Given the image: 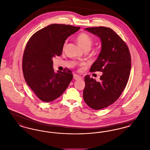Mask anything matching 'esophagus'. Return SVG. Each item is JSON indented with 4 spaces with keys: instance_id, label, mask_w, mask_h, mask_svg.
<instances>
[{
    "instance_id": "esophagus-1",
    "label": "esophagus",
    "mask_w": 150,
    "mask_h": 150,
    "mask_svg": "<svg viewBox=\"0 0 150 150\" xmlns=\"http://www.w3.org/2000/svg\"><path fill=\"white\" fill-rule=\"evenodd\" d=\"M82 78L80 76H79L78 75H77V74H74V79H75V80H78V79H81Z\"/></svg>"
}]
</instances>
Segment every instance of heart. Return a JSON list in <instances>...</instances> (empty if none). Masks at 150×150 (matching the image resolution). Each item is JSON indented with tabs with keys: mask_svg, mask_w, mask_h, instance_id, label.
I'll return each instance as SVG.
<instances>
[{
	"mask_svg": "<svg viewBox=\"0 0 150 150\" xmlns=\"http://www.w3.org/2000/svg\"><path fill=\"white\" fill-rule=\"evenodd\" d=\"M76 41L79 47L83 50L89 48L93 44L92 39L86 33H81L76 38Z\"/></svg>",
	"mask_w": 150,
	"mask_h": 150,
	"instance_id": "1",
	"label": "heart"
}]
</instances>
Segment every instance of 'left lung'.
Returning a JSON list of instances; mask_svg holds the SVG:
<instances>
[{"label":"left lung","mask_w":150,"mask_h":150,"mask_svg":"<svg viewBox=\"0 0 150 150\" xmlns=\"http://www.w3.org/2000/svg\"><path fill=\"white\" fill-rule=\"evenodd\" d=\"M99 37L102 48L90 71L103 72L100 81L85 76L83 98L87 105L94 110L107 107L117 100L128 81L131 57L128 47L113 30L103 26L86 28Z\"/></svg>","instance_id":"left-lung-1"}]
</instances>
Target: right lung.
Listing matches in <instances>:
<instances>
[{
  "instance_id": "right-lung-1",
  "label": "right lung",
  "mask_w": 150,
  "mask_h": 150,
  "mask_svg": "<svg viewBox=\"0 0 150 150\" xmlns=\"http://www.w3.org/2000/svg\"><path fill=\"white\" fill-rule=\"evenodd\" d=\"M79 29L69 25L52 24L36 32L26 45L22 58L23 76L44 102H51L61 96L73 78L69 71L56 73L52 58L61 55L65 40Z\"/></svg>"
}]
</instances>
